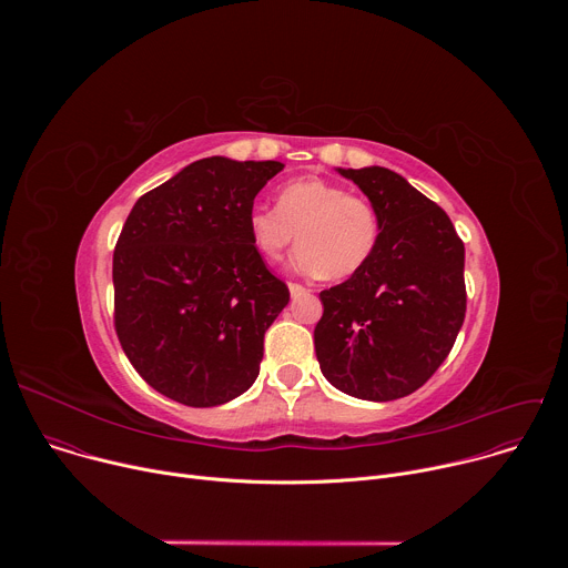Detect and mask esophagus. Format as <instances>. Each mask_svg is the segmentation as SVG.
<instances>
[{"label": "esophagus", "mask_w": 568, "mask_h": 568, "mask_svg": "<svg viewBox=\"0 0 568 568\" xmlns=\"http://www.w3.org/2000/svg\"><path fill=\"white\" fill-rule=\"evenodd\" d=\"M290 294H292L294 298H298V296L307 294V290H305L303 285H298V283H290Z\"/></svg>", "instance_id": "34e87169"}]
</instances>
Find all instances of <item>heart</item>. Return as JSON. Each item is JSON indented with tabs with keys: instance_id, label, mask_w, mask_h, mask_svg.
I'll return each mask as SVG.
<instances>
[{
	"instance_id": "b5f03b06",
	"label": "heart",
	"mask_w": 568,
	"mask_h": 568,
	"mask_svg": "<svg viewBox=\"0 0 568 568\" xmlns=\"http://www.w3.org/2000/svg\"><path fill=\"white\" fill-rule=\"evenodd\" d=\"M247 224L254 247L267 261H278L298 237L303 247L294 256V270L331 281L364 270L379 237L375 206L321 178L287 182L278 191L276 209L254 206Z\"/></svg>"
}]
</instances>
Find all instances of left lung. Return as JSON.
Returning a JSON list of instances; mask_svg holds the SVG:
<instances>
[{
	"instance_id": "8db88e82",
	"label": "left lung",
	"mask_w": 568,
	"mask_h": 568,
	"mask_svg": "<svg viewBox=\"0 0 568 568\" xmlns=\"http://www.w3.org/2000/svg\"><path fill=\"white\" fill-rule=\"evenodd\" d=\"M379 217L373 258L323 290L314 351L335 388L388 402L420 388L449 355L465 318V247L447 213L402 175L337 169Z\"/></svg>"
}]
</instances>
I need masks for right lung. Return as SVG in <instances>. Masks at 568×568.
<instances>
[{"instance_id": "right-lung-1", "label": "right lung", "mask_w": 568, "mask_h": 568, "mask_svg": "<svg viewBox=\"0 0 568 568\" xmlns=\"http://www.w3.org/2000/svg\"><path fill=\"white\" fill-rule=\"evenodd\" d=\"M281 161L206 156L132 206L116 242L114 326L134 371L189 407H217L261 373L265 331L290 290L250 235Z\"/></svg>"}]
</instances>
